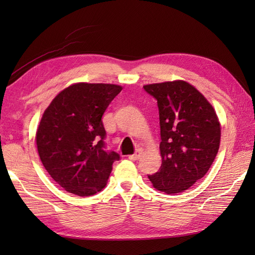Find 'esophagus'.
I'll return each instance as SVG.
<instances>
[{
    "instance_id": "esophagus-1",
    "label": "esophagus",
    "mask_w": 255,
    "mask_h": 255,
    "mask_svg": "<svg viewBox=\"0 0 255 255\" xmlns=\"http://www.w3.org/2000/svg\"><path fill=\"white\" fill-rule=\"evenodd\" d=\"M141 153H142V150L141 149H138V150H136V152H134L131 155H129L128 158L130 159V160H132V161H136V160H138L140 158V156H141Z\"/></svg>"
}]
</instances>
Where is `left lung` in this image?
<instances>
[{
  "instance_id": "8db88e82",
  "label": "left lung",
  "mask_w": 255,
  "mask_h": 255,
  "mask_svg": "<svg viewBox=\"0 0 255 255\" xmlns=\"http://www.w3.org/2000/svg\"><path fill=\"white\" fill-rule=\"evenodd\" d=\"M158 103L162 164L148 175L166 194L186 191L200 180L218 153L220 124L214 107L185 81L143 86Z\"/></svg>"
}]
</instances>
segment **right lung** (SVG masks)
<instances>
[{"label":"right lung","instance_id":"obj_1","mask_svg":"<svg viewBox=\"0 0 255 255\" xmlns=\"http://www.w3.org/2000/svg\"><path fill=\"white\" fill-rule=\"evenodd\" d=\"M104 83H77L60 92L42 115L36 133L38 153L59 185L79 196L104 188L121 159L106 150L103 114L122 91Z\"/></svg>","mask_w":255,"mask_h":255}]
</instances>
